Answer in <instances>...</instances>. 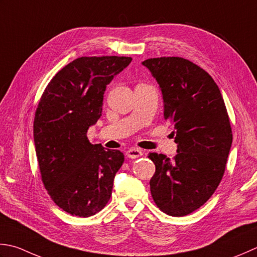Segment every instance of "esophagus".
<instances>
[{
  "instance_id": "34e87169",
  "label": "esophagus",
  "mask_w": 257,
  "mask_h": 257,
  "mask_svg": "<svg viewBox=\"0 0 257 257\" xmlns=\"http://www.w3.org/2000/svg\"><path fill=\"white\" fill-rule=\"evenodd\" d=\"M125 156H127L128 158H139L143 156V152L138 148H130L129 150H127V153H125Z\"/></svg>"
}]
</instances>
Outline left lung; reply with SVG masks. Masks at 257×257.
<instances>
[{
  "mask_svg": "<svg viewBox=\"0 0 257 257\" xmlns=\"http://www.w3.org/2000/svg\"><path fill=\"white\" fill-rule=\"evenodd\" d=\"M157 80L164 118L173 123L177 155L150 153L156 172L150 192L157 207L170 216L198 209L218 187L233 142L222 93L213 78L187 59L162 57L143 62Z\"/></svg>",
  "mask_w": 257,
  "mask_h": 257,
  "instance_id": "1",
  "label": "left lung"
}]
</instances>
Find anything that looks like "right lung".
<instances>
[{
  "label": "right lung",
  "mask_w": 257,
  "mask_h": 257,
  "mask_svg": "<svg viewBox=\"0 0 257 257\" xmlns=\"http://www.w3.org/2000/svg\"><path fill=\"white\" fill-rule=\"evenodd\" d=\"M130 57H81L51 79L35 110L33 136L40 174L55 205L89 217L109 202L124 160L120 150L89 143L87 132L102 112L103 93Z\"/></svg>",
  "instance_id": "add662e5"
}]
</instances>
